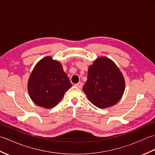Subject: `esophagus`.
<instances>
[{"instance_id": "34e87169", "label": "esophagus", "mask_w": 155, "mask_h": 155, "mask_svg": "<svg viewBox=\"0 0 155 155\" xmlns=\"http://www.w3.org/2000/svg\"><path fill=\"white\" fill-rule=\"evenodd\" d=\"M75 85H76V87H77L78 88H81L82 87H83V83H81V82H79V83H77Z\"/></svg>"}]
</instances>
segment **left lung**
Instances as JSON below:
<instances>
[{"label":"left lung","instance_id":"1","mask_svg":"<svg viewBox=\"0 0 155 155\" xmlns=\"http://www.w3.org/2000/svg\"><path fill=\"white\" fill-rule=\"evenodd\" d=\"M124 86V77L117 65L107 57H100L88 68L83 90L92 103L104 108L120 99Z\"/></svg>","mask_w":155,"mask_h":155}]
</instances>
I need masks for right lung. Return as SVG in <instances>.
<instances>
[{
  "instance_id": "obj_1",
  "label": "right lung",
  "mask_w": 155,
  "mask_h": 155,
  "mask_svg": "<svg viewBox=\"0 0 155 155\" xmlns=\"http://www.w3.org/2000/svg\"><path fill=\"white\" fill-rule=\"evenodd\" d=\"M72 87L61 63L47 57L35 66L29 78L28 91L31 99L40 107H55Z\"/></svg>"
}]
</instances>
